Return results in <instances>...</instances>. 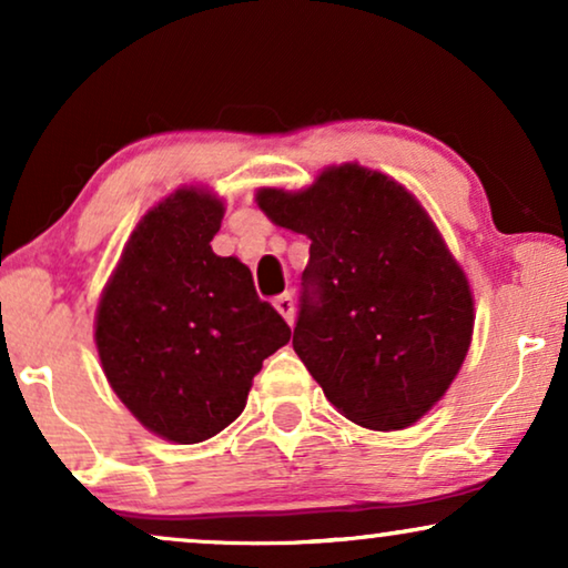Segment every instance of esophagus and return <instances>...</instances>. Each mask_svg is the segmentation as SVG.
Returning a JSON list of instances; mask_svg holds the SVG:
<instances>
[{"label": "esophagus", "mask_w": 568, "mask_h": 568, "mask_svg": "<svg viewBox=\"0 0 568 568\" xmlns=\"http://www.w3.org/2000/svg\"><path fill=\"white\" fill-rule=\"evenodd\" d=\"M274 307L278 310V313H282V317L286 323H294V300H292V294H282V297H276L274 300Z\"/></svg>", "instance_id": "obj_1"}]
</instances>
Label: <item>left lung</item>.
I'll use <instances>...</instances> for the list:
<instances>
[{"instance_id": "8db88e82", "label": "left lung", "mask_w": 568, "mask_h": 568, "mask_svg": "<svg viewBox=\"0 0 568 568\" xmlns=\"http://www.w3.org/2000/svg\"><path fill=\"white\" fill-rule=\"evenodd\" d=\"M255 201L310 237L292 346L325 398L364 429L416 424L453 385L473 336L470 284L429 214L356 162Z\"/></svg>"}]
</instances>
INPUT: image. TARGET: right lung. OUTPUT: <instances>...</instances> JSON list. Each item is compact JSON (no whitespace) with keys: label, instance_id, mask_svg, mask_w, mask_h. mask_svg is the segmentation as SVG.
<instances>
[{"label":"right lung","instance_id":"add662e5","mask_svg":"<svg viewBox=\"0 0 568 568\" xmlns=\"http://www.w3.org/2000/svg\"><path fill=\"white\" fill-rule=\"evenodd\" d=\"M224 204L178 189L142 216L95 315L100 364L146 429L196 445L243 414L263 359L292 331L251 268L212 251Z\"/></svg>","mask_w":568,"mask_h":568}]
</instances>
